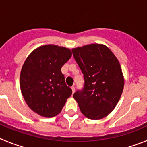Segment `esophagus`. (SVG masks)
I'll return each instance as SVG.
<instances>
[{
  "instance_id": "1",
  "label": "esophagus",
  "mask_w": 147,
  "mask_h": 147,
  "mask_svg": "<svg viewBox=\"0 0 147 147\" xmlns=\"http://www.w3.org/2000/svg\"><path fill=\"white\" fill-rule=\"evenodd\" d=\"M71 88H72V93H75V86H72V87H71Z\"/></svg>"
}]
</instances>
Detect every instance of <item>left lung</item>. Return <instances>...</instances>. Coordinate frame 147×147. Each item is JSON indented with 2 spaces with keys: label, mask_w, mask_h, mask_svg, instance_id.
I'll list each match as a JSON object with an SVG mask.
<instances>
[{
  "label": "left lung",
  "mask_w": 147,
  "mask_h": 147,
  "mask_svg": "<svg viewBox=\"0 0 147 147\" xmlns=\"http://www.w3.org/2000/svg\"><path fill=\"white\" fill-rule=\"evenodd\" d=\"M74 58L84 77V87L73 97L82 113L90 120H100L115 109L124 88L118 60L102 44L72 49Z\"/></svg>",
  "instance_id": "1"
}]
</instances>
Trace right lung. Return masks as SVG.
<instances>
[{"instance_id":"obj_1","label":"right lung","mask_w":147,"mask_h":147,"mask_svg":"<svg viewBox=\"0 0 147 147\" xmlns=\"http://www.w3.org/2000/svg\"><path fill=\"white\" fill-rule=\"evenodd\" d=\"M72 51L56 45L40 46L24 61L20 88L29 107L42 117H54L62 109L72 90L65 83L62 66Z\"/></svg>"}]
</instances>
